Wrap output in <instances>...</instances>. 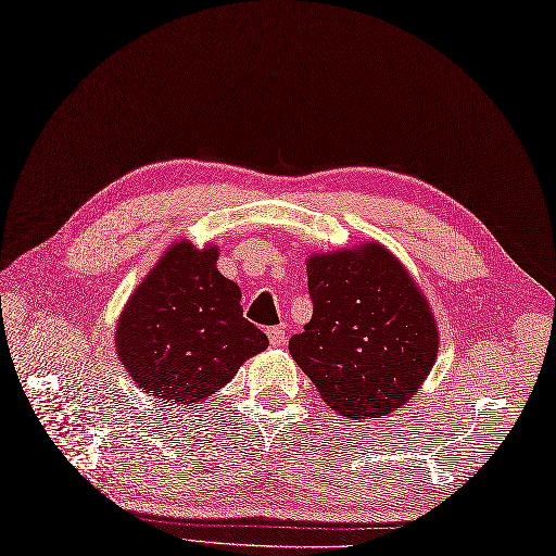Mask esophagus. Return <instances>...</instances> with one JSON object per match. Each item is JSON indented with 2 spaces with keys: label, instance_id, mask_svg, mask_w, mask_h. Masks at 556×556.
<instances>
[{
  "label": "esophagus",
  "instance_id": "34e87169",
  "mask_svg": "<svg viewBox=\"0 0 556 556\" xmlns=\"http://www.w3.org/2000/svg\"><path fill=\"white\" fill-rule=\"evenodd\" d=\"M267 339H270L275 348H281L286 343V330L283 327H270V330H267Z\"/></svg>",
  "mask_w": 556,
  "mask_h": 556
}]
</instances>
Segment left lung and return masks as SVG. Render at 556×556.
Listing matches in <instances>:
<instances>
[{"instance_id":"1","label":"left lung","mask_w":556,"mask_h":556,"mask_svg":"<svg viewBox=\"0 0 556 556\" xmlns=\"http://www.w3.org/2000/svg\"><path fill=\"white\" fill-rule=\"evenodd\" d=\"M314 316L291 357L341 417L392 415L438 359L433 309L405 265L376 240L306 258Z\"/></svg>"}]
</instances>
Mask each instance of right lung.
I'll use <instances>...</instances> for the list:
<instances>
[{"label": "right lung", "instance_id": "obj_1", "mask_svg": "<svg viewBox=\"0 0 556 556\" xmlns=\"http://www.w3.org/2000/svg\"><path fill=\"white\" fill-rule=\"evenodd\" d=\"M217 256V244L176 240L123 306L116 357L151 399L197 405L270 343L242 318V293Z\"/></svg>", "mask_w": 556, "mask_h": 556}]
</instances>
